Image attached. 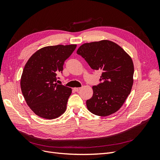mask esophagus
<instances>
[{"mask_svg": "<svg viewBox=\"0 0 160 160\" xmlns=\"http://www.w3.org/2000/svg\"><path fill=\"white\" fill-rule=\"evenodd\" d=\"M73 89H74V91H77V92H78V91L81 89V88H75Z\"/></svg>", "mask_w": 160, "mask_h": 160, "instance_id": "obj_1", "label": "esophagus"}]
</instances>
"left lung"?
<instances>
[{"label":"left lung","instance_id":"1","mask_svg":"<svg viewBox=\"0 0 160 160\" xmlns=\"http://www.w3.org/2000/svg\"><path fill=\"white\" fill-rule=\"evenodd\" d=\"M77 53L91 69L102 71V83L93 86V95L86 101L88 110L102 117L115 113L132 88L134 67L132 58L119 45L108 40L84 43Z\"/></svg>","mask_w":160,"mask_h":160}]
</instances>
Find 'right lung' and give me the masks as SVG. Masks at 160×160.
<instances>
[{
    "mask_svg": "<svg viewBox=\"0 0 160 160\" xmlns=\"http://www.w3.org/2000/svg\"><path fill=\"white\" fill-rule=\"evenodd\" d=\"M77 45L48 46L29 58L24 67L21 88L27 104L37 115L52 119L66 110L72 89L57 84V75L63 69L64 62Z\"/></svg>",
    "mask_w": 160,
    "mask_h": 160,
    "instance_id": "add662e5",
    "label": "right lung"
}]
</instances>
